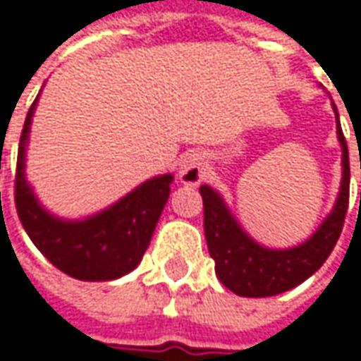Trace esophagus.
I'll return each instance as SVG.
<instances>
[{"instance_id":"obj_1","label":"esophagus","mask_w":361,"mask_h":361,"mask_svg":"<svg viewBox=\"0 0 361 361\" xmlns=\"http://www.w3.org/2000/svg\"><path fill=\"white\" fill-rule=\"evenodd\" d=\"M208 164L202 151H190L183 155L180 164V180L183 185H200L206 180Z\"/></svg>"}]
</instances>
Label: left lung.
Here are the masks:
<instances>
[{
	"label": "left lung",
	"mask_w": 361,
	"mask_h": 361,
	"mask_svg": "<svg viewBox=\"0 0 361 361\" xmlns=\"http://www.w3.org/2000/svg\"><path fill=\"white\" fill-rule=\"evenodd\" d=\"M337 139L341 143L343 173L336 206L315 234L295 248L273 250L255 243L230 214L222 196L210 185L200 188L204 200L206 243L216 262V274L226 289L240 297H273L301 285L317 269H322L341 234L350 202V155L339 118Z\"/></svg>",
	"instance_id": "8db88e82"
}]
</instances>
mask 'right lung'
Returning a JSON list of instances; mask_svg holds the SVG:
<instances>
[{
	"label": "right lung",
	"mask_w": 361,
	"mask_h": 361,
	"mask_svg": "<svg viewBox=\"0 0 361 361\" xmlns=\"http://www.w3.org/2000/svg\"><path fill=\"white\" fill-rule=\"evenodd\" d=\"M30 106L20 137L16 169V210L39 252L72 279L113 281L131 273L149 246L153 230L169 197L171 173L143 181L111 208L85 220H62L44 210L25 181V145L36 111ZM1 196V194H0Z\"/></svg>",
	"instance_id": "add662e5"
}]
</instances>
